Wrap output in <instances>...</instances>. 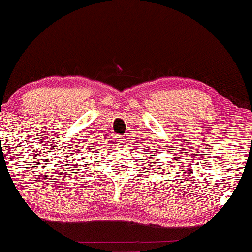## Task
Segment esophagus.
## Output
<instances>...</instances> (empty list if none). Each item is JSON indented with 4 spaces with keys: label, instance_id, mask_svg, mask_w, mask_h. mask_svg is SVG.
<instances>
[{
    "label": "esophagus",
    "instance_id": "obj_1",
    "mask_svg": "<svg viewBox=\"0 0 252 252\" xmlns=\"http://www.w3.org/2000/svg\"><path fill=\"white\" fill-rule=\"evenodd\" d=\"M123 141H124V137L122 136V135H117V136H116V142L117 143L122 145V143H123Z\"/></svg>",
    "mask_w": 252,
    "mask_h": 252
}]
</instances>
